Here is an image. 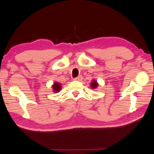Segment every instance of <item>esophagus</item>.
Segmentation results:
<instances>
[{
  "mask_svg": "<svg viewBox=\"0 0 154 154\" xmlns=\"http://www.w3.org/2000/svg\"><path fill=\"white\" fill-rule=\"evenodd\" d=\"M82 79H83L82 76H81V75H80V76L77 77H76V78H75L74 80H75V81H77V82H81L82 80Z\"/></svg>",
  "mask_w": 154,
  "mask_h": 154,
  "instance_id": "1",
  "label": "esophagus"
}]
</instances>
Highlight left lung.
Here are the masks:
<instances>
[{"label": "left lung", "mask_w": 154, "mask_h": 154, "mask_svg": "<svg viewBox=\"0 0 154 154\" xmlns=\"http://www.w3.org/2000/svg\"><path fill=\"white\" fill-rule=\"evenodd\" d=\"M99 86V84L97 83V80L96 79H93L92 81L91 82V83H90V88H91L92 89H96L97 87H98Z\"/></svg>", "instance_id": "1"}]
</instances>
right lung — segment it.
Returning a JSON list of instances; mask_svg holds the SVG:
<instances>
[{"instance_id": "add662e5", "label": "right lung", "mask_w": 154, "mask_h": 154, "mask_svg": "<svg viewBox=\"0 0 154 154\" xmlns=\"http://www.w3.org/2000/svg\"><path fill=\"white\" fill-rule=\"evenodd\" d=\"M51 88H52L53 92H54L55 93H57V92H59L61 89H62V85H61L60 83L54 82Z\"/></svg>"}]
</instances>
